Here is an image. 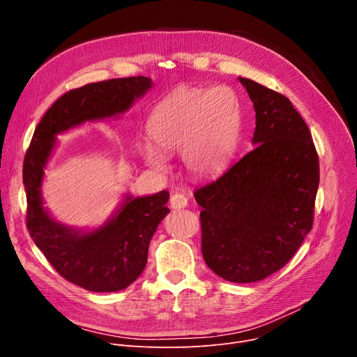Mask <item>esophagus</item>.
<instances>
[{
  "label": "esophagus",
  "mask_w": 357,
  "mask_h": 357,
  "mask_svg": "<svg viewBox=\"0 0 357 357\" xmlns=\"http://www.w3.org/2000/svg\"><path fill=\"white\" fill-rule=\"evenodd\" d=\"M169 205L172 209L175 211H179V209H183L188 206V197L182 193H175L171 196L169 199Z\"/></svg>",
  "instance_id": "1"
}]
</instances>
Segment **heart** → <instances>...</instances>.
Instances as JSON below:
<instances>
[{
  "instance_id": "b5f03b06",
  "label": "heart",
  "mask_w": 357,
  "mask_h": 357,
  "mask_svg": "<svg viewBox=\"0 0 357 357\" xmlns=\"http://www.w3.org/2000/svg\"><path fill=\"white\" fill-rule=\"evenodd\" d=\"M238 100L229 87L174 93L148 119L150 142L138 145L141 158L157 171L167 168L162 154H179L190 174L213 176L223 169L237 144Z\"/></svg>"
}]
</instances>
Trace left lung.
Masks as SVG:
<instances>
[{
  "instance_id": "left-lung-1",
  "label": "left lung",
  "mask_w": 357,
  "mask_h": 357,
  "mask_svg": "<svg viewBox=\"0 0 357 357\" xmlns=\"http://www.w3.org/2000/svg\"><path fill=\"white\" fill-rule=\"evenodd\" d=\"M256 112L254 148L195 192L202 256L230 282H256L282 268L314 223L319 160L289 98L238 77Z\"/></svg>"
}]
</instances>
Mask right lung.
Here are the masks:
<instances>
[{
	"instance_id": "1",
	"label": "right lung",
	"mask_w": 357,
	"mask_h": 357,
	"mask_svg": "<svg viewBox=\"0 0 357 357\" xmlns=\"http://www.w3.org/2000/svg\"><path fill=\"white\" fill-rule=\"evenodd\" d=\"M152 87L145 76L110 79L73 89L61 96L38 127L25 154L22 179L26 193V227L46 260L65 280L93 292L127 288L146 266L149 241L161 220L169 192L126 195L117 212L91 231L56 222L43 208L45 167L56 144V135L86 121L126 113Z\"/></svg>"
}]
</instances>
